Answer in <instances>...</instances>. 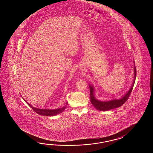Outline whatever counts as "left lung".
Masks as SVG:
<instances>
[{
    "instance_id": "left-lung-1",
    "label": "left lung",
    "mask_w": 153,
    "mask_h": 153,
    "mask_svg": "<svg viewBox=\"0 0 153 153\" xmlns=\"http://www.w3.org/2000/svg\"><path fill=\"white\" fill-rule=\"evenodd\" d=\"M134 79L133 80V84L132 85L131 88H130L129 91H128L123 97L121 98L120 99H115V100H113L107 101V102L99 101L97 99H96L94 96V86H91L90 85H89L90 90V101L92 104L94 106L96 109L101 111H109L114 108L121 107L123 104H124L126 102V101H127L133 88V85L135 82V78L136 77V69L134 64Z\"/></svg>"
}]
</instances>
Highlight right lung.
I'll return each mask as SVG.
<instances>
[{
	"instance_id": "obj_1",
	"label": "right lung",
	"mask_w": 153,
	"mask_h": 153,
	"mask_svg": "<svg viewBox=\"0 0 153 153\" xmlns=\"http://www.w3.org/2000/svg\"><path fill=\"white\" fill-rule=\"evenodd\" d=\"M24 100V99H23ZM26 103L28 104L30 107L32 109L33 111L36 112L37 114L41 115H44V116H48V117H50V116H54L56 115L60 114L61 113H62V111L65 110L66 108V105L65 106L61 108H59L57 109H39V108H36V107H33L32 105L29 104L28 103H27L26 101Z\"/></svg>"
}]
</instances>
